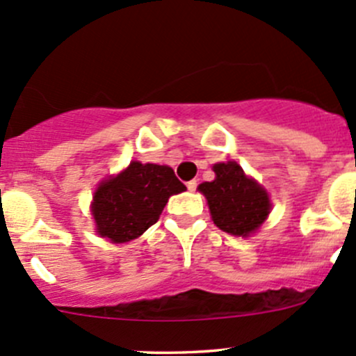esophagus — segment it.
<instances>
[{
    "instance_id": "34e87169",
    "label": "esophagus",
    "mask_w": 356,
    "mask_h": 356,
    "mask_svg": "<svg viewBox=\"0 0 356 356\" xmlns=\"http://www.w3.org/2000/svg\"><path fill=\"white\" fill-rule=\"evenodd\" d=\"M196 188H198V181H195V179H193V181L188 182L189 191H196Z\"/></svg>"
}]
</instances>
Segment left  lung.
I'll return each mask as SVG.
<instances>
[{
  "label": "left lung",
  "instance_id": "1",
  "mask_svg": "<svg viewBox=\"0 0 356 356\" xmlns=\"http://www.w3.org/2000/svg\"><path fill=\"white\" fill-rule=\"evenodd\" d=\"M213 172V181L198 186L208 201L211 220L227 234L248 238L270 213L268 193L236 161L215 163Z\"/></svg>",
  "mask_w": 356,
  "mask_h": 356
}]
</instances>
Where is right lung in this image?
Wrapping results in <instances>:
<instances>
[{
    "label": "right lung",
    "instance_id": "1",
    "mask_svg": "<svg viewBox=\"0 0 356 356\" xmlns=\"http://www.w3.org/2000/svg\"><path fill=\"white\" fill-rule=\"evenodd\" d=\"M184 189L167 165L131 161L95 191L91 211L96 232L117 245L139 238L156 224L168 198Z\"/></svg>",
    "mask_w": 356,
    "mask_h": 356
}]
</instances>
